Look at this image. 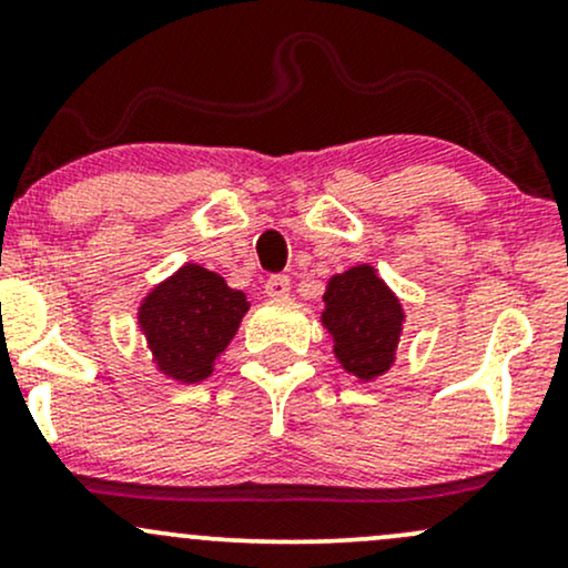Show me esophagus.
Segmentation results:
<instances>
[{
  "label": "esophagus",
  "mask_w": 568,
  "mask_h": 568,
  "mask_svg": "<svg viewBox=\"0 0 568 568\" xmlns=\"http://www.w3.org/2000/svg\"><path fill=\"white\" fill-rule=\"evenodd\" d=\"M264 291H266V296H272V298H283V296H288V291H291V277L288 275H270L266 277V283H264Z\"/></svg>",
  "instance_id": "34e87169"
}]
</instances>
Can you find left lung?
<instances>
[{"mask_svg":"<svg viewBox=\"0 0 568 568\" xmlns=\"http://www.w3.org/2000/svg\"><path fill=\"white\" fill-rule=\"evenodd\" d=\"M323 323L336 338V357L357 379H374L395 361L403 310L371 266H352L331 280Z\"/></svg>","mask_w":568,"mask_h":568,"instance_id":"left-lung-1","label":"left lung"}]
</instances>
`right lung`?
<instances>
[{"instance_id":"1","label":"right lung","mask_w":568,"mask_h":568,"mask_svg":"<svg viewBox=\"0 0 568 568\" xmlns=\"http://www.w3.org/2000/svg\"><path fill=\"white\" fill-rule=\"evenodd\" d=\"M245 312V293L232 291L216 272L186 264L149 293L139 321L158 366L173 379L200 382L211 376Z\"/></svg>"}]
</instances>
